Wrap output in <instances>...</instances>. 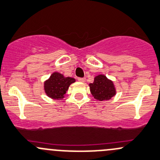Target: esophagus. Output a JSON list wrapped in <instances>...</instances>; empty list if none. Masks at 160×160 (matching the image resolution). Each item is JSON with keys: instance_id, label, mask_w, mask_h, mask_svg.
I'll list each match as a JSON object with an SVG mask.
<instances>
[{"instance_id": "obj_1", "label": "esophagus", "mask_w": 160, "mask_h": 160, "mask_svg": "<svg viewBox=\"0 0 160 160\" xmlns=\"http://www.w3.org/2000/svg\"><path fill=\"white\" fill-rule=\"evenodd\" d=\"M77 80H78L80 82H84L86 80V78L85 77H78Z\"/></svg>"}]
</instances>
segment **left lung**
Instances as JSON below:
<instances>
[{
  "instance_id": "left-lung-1",
  "label": "left lung",
  "mask_w": 160,
  "mask_h": 160,
  "mask_svg": "<svg viewBox=\"0 0 160 160\" xmlns=\"http://www.w3.org/2000/svg\"><path fill=\"white\" fill-rule=\"evenodd\" d=\"M90 93L96 100L100 101L110 100L116 95V88L113 82L105 75L100 74L94 78L93 83H90Z\"/></svg>"
}]
</instances>
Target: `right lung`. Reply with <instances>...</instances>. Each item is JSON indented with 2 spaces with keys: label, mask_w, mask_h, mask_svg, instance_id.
<instances>
[{
  "label": "right lung",
  "mask_w": 160,
  "mask_h": 160,
  "mask_svg": "<svg viewBox=\"0 0 160 160\" xmlns=\"http://www.w3.org/2000/svg\"><path fill=\"white\" fill-rule=\"evenodd\" d=\"M76 81L74 78L65 77L61 73L54 72L44 82V91L48 97L54 100H61L71 83Z\"/></svg>",
  "instance_id": "1"
}]
</instances>
